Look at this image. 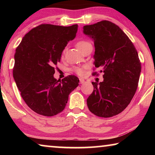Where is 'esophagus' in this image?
I'll return each instance as SVG.
<instances>
[{
  "mask_svg": "<svg viewBox=\"0 0 155 155\" xmlns=\"http://www.w3.org/2000/svg\"><path fill=\"white\" fill-rule=\"evenodd\" d=\"M79 81H80V83L81 84H83L85 83V80L83 79V78H79Z\"/></svg>",
  "mask_w": 155,
  "mask_h": 155,
  "instance_id": "esophagus-1",
  "label": "esophagus"
}]
</instances>
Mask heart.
I'll use <instances>...</instances> for the list:
<instances>
[{
  "label": "heart",
  "mask_w": 155,
  "mask_h": 155,
  "mask_svg": "<svg viewBox=\"0 0 155 155\" xmlns=\"http://www.w3.org/2000/svg\"><path fill=\"white\" fill-rule=\"evenodd\" d=\"M89 44H90V43L87 41L81 40V41H78L77 44H76V46H77V48L81 52H82L84 50V48H85V47H87ZM65 51V50H64V52H63V55L64 54ZM85 67H82V68L75 67L74 68V71L77 73V74L80 75V76H83L84 74V73H85Z\"/></svg>",
  "instance_id": "obj_1"
}]
</instances>
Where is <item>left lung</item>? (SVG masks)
<instances>
[{
  "instance_id": "left-lung-1",
  "label": "left lung",
  "mask_w": 155,
  "mask_h": 155,
  "mask_svg": "<svg viewBox=\"0 0 155 155\" xmlns=\"http://www.w3.org/2000/svg\"><path fill=\"white\" fill-rule=\"evenodd\" d=\"M83 33L93 40L94 64L104 73L103 82H92L89 110L98 117L114 116L124 111L137 90L141 73L138 53L124 31L108 20L84 26Z\"/></svg>"
}]
</instances>
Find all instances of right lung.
<instances>
[{
	"label": "right lung",
	"instance_id": "1",
	"mask_svg": "<svg viewBox=\"0 0 155 155\" xmlns=\"http://www.w3.org/2000/svg\"><path fill=\"white\" fill-rule=\"evenodd\" d=\"M78 25L63 27L41 25L22 38L15 50L13 76L26 104L37 114L53 116L65 109L68 96L79 79L69 75L61 81L54 78L68 42L75 38Z\"/></svg>",
	"mask_w": 155,
	"mask_h": 155
}]
</instances>
